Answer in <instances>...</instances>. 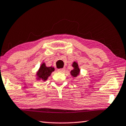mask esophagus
I'll return each instance as SVG.
<instances>
[{"mask_svg": "<svg viewBox=\"0 0 126 126\" xmlns=\"http://www.w3.org/2000/svg\"><path fill=\"white\" fill-rule=\"evenodd\" d=\"M65 71V69L64 68H62V69H59L57 70V71L61 72V73H64Z\"/></svg>", "mask_w": 126, "mask_h": 126, "instance_id": "1", "label": "esophagus"}]
</instances>
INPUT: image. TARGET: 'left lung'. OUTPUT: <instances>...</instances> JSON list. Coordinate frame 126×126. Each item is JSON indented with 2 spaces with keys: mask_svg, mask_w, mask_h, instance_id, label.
<instances>
[{
  "mask_svg": "<svg viewBox=\"0 0 126 126\" xmlns=\"http://www.w3.org/2000/svg\"><path fill=\"white\" fill-rule=\"evenodd\" d=\"M72 66L74 67V69L70 71L71 75L73 78H77L78 75H80V70L79 67V65L77 62L74 61L72 65Z\"/></svg>",
  "mask_w": 126,
  "mask_h": 126,
  "instance_id": "8db88e82",
  "label": "left lung"
}]
</instances>
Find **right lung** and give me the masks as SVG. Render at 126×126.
<instances>
[{
    "label": "right lung",
    "mask_w": 126,
    "mask_h": 126,
    "mask_svg": "<svg viewBox=\"0 0 126 126\" xmlns=\"http://www.w3.org/2000/svg\"><path fill=\"white\" fill-rule=\"evenodd\" d=\"M55 68L52 66H46L45 63H42L39 69L36 72V77L37 80L40 81L42 80L43 81H46L48 77L51 75V73L54 71Z\"/></svg>",
    "instance_id": "right-lung-1"
}]
</instances>
